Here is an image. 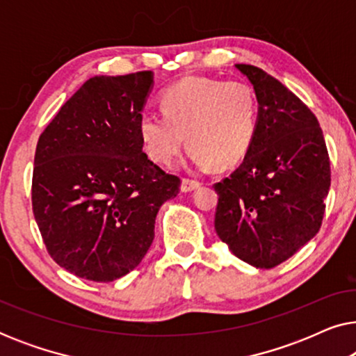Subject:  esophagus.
Here are the masks:
<instances>
[{"label":"esophagus","instance_id":"obj_1","mask_svg":"<svg viewBox=\"0 0 356 356\" xmlns=\"http://www.w3.org/2000/svg\"><path fill=\"white\" fill-rule=\"evenodd\" d=\"M199 186H201V183H199L197 179L183 178V181H181V191H184V193L193 191V189H197Z\"/></svg>","mask_w":356,"mask_h":356}]
</instances>
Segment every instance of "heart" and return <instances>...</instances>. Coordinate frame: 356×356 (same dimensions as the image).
<instances>
[{
    "instance_id": "1",
    "label": "heart",
    "mask_w": 356,
    "mask_h": 356,
    "mask_svg": "<svg viewBox=\"0 0 356 356\" xmlns=\"http://www.w3.org/2000/svg\"><path fill=\"white\" fill-rule=\"evenodd\" d=\"M161 111H144L139 136L155 163L181 152L184 134L199 168L232 167L250 152L259 129V100L243 81L186 77L160 97Z\"/></svg>"
}]
</instances>
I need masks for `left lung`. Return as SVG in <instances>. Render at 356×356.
<instances>
[{"mask_svg":"<svg viewBox=\"0 0 356 356\" xmlns=\"http://www.w3.org/2000/svg\"><path fill=\"white\" fill-rule=\"evenodd\" d=\"M259 100L250 152L218 194L216 232L248 264L272 269L316 236L330 188V160L313 111L261 67L236 65Z\"/></svg>","mask_w":356,"mask_h":356,"instance_id":"obj_1","label":"left lung"}]
</instances>
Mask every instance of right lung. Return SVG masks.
<instances>
[{
	"label": "right lung",
	"mask_w": 356,
	"mask_h": 356,
	"mask_svg": "<svg viewBox=\"0 0 356 356\" xmlns=\"http://www.w3.org/2000/svg\"><path fill=\"white\" fill-rule=\"evenodd\" d=\"M152 71L95 76L40 134L32 211L48 254L67 272L113 282L139 266L160 206L181 179L143 152L139 118Z\"/></svg>",
	"instance_id": "obj_1"
}]
</instances>
